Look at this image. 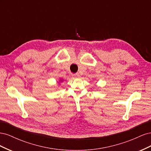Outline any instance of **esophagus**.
<instances>
[{
  "mask_svg": "<svg viewBox=\"0 0 151 151\" xmlns=\"http://www.w3.org/2000/svg\"><path fill=\"white\" fill-rule=\"evenodd\" d=\"M72 76L75 77V78H79V77H80V76L79 74H72Z\"/></svg>",
  "mask_w": 151,
  "mask_h": 151,
  "instance_id": "1",
  "label": "esophagus"
}]
</instances>
